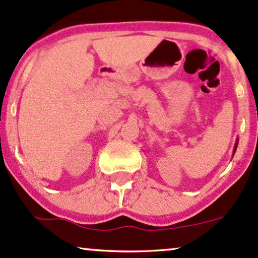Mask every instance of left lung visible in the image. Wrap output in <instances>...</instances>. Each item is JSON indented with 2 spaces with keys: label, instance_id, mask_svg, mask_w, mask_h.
I'll use <instances>...</instances> for the list:
<instances>
[{
  "label": "left lung",
  "instance_id": "1",
  "mask_svg": "<svg viewBox=\"0 0 258 258\" xmlns=\"http://www.w3.org/2000/svg\"><path fill=\"white\" fill-rule=\"evenodd\" d=\"M237 146H238V142L236 144V147H234V152H236V149H237Z\"/></svg>",
  "mask_w": 258,
  "mask_h": 258
}]
</instances>
